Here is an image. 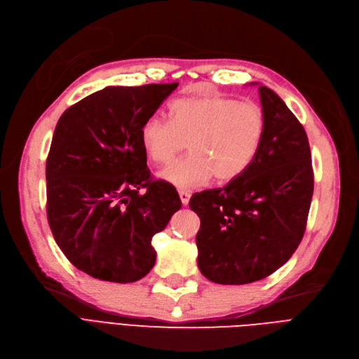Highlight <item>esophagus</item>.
<instances>
[{
	"instance_id": "obj_1",
	"label": "esophagus",
	"mask_w": 359,
	"mask_h": 359,
	"mask_svg": "<svg viewBox=\"0 0 359 359\" xmlns=\"http://www.w3.org/2000/svg\"><path fill=\"white\" fill-rule=\"evenodd\" d=\"M179 196H180V201L183 205H187L189 203V199H191V194L186 192V191H180L179 192Z\"/></svg>"
}]
</instances>
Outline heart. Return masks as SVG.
<instances>
[{
  "label": "heart",
  "instance_id": "1",
  "mask_svg": "<svg viewBox=\"0 0 359 359\" xmlns=\"http://www.w3.org/2000/svg\"><path fill=\"white\" fill-rule=\"evenodd\" d=\"M266 130L263 110L255 103L210 96L177 99L170 119L149 116L140 141L151 161L165 164L184 149L191 154L160 172L179 189H194L214 179L227 183L246 173L256 158Z\"/></svg>",
  "mask_w": 359,
  "mask_h": 359
}]
</instances>
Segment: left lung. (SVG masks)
Segmentation results:
<instances>
[{"mask_svg":"<svg viewBox=\"0 0 359 359\" xmlns=\"http://www.w3.org/2000/svg\"><path fill=\"white\" fill-rule=\"evenodd\" d=\"M259 94L266 130L252 165L189 201L201 219L198 266L215 284L269 276L290 260L306 231L314 189L307 134L275 91L259 86Z\"/></svg>","mask_w":359,"mask_h":359,"instance_id":"left-lung-1","label":"left lung"}]
</instances>
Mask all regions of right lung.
<instances>
[{
  "mask_svg": "<svg viewBox=\"0 0 359 359\" xmlns=\"http://www.w3.org/2000/svg\"><path fill=\"white\" fill-rule=\"evenodd\" d=\"M177 83L106 87L68 107L46 160L48 221L62 253L87 275L128 284L156 263L153 236L182 201L153 180L140 141Z\"/></svg>",
  "mask_w": 359,
  "mask_h": 359,
  "instance_id": "1",
  "label": "right lung"
}]
</instances>
